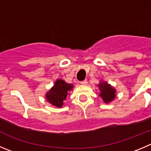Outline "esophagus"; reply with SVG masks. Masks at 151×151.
Returning a JSON list of instances; mask_svg holds the SVG:
<instances>
[{
    "label": "esophagus",
    "instance_id": "obj_1",
    "mask_svg": "<svg viewBox=\"0 0 151 151\" xmlns=\"http://www.w3.org/2000/svg\"><path fill=\"white\" fill-rule=\"evenodd\" d=\"M87 83H88V82H87L86 80H83V81H81V82H80V84H82V85H86Z\"/></svg>",
    "mask_w": 151,
    "mask_h": 151
}]
</instances>
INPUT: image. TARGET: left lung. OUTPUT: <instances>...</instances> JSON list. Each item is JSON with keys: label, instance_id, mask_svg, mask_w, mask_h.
Returning a JSON list of instances; mask_svg holds the SVG:
<instances>
[{"label": "left lung", "instance_id": "8db88e82", "mask_svg": "<svg viewBox=\"0 0 151 151\" xmlns=\"http://www.w3.org/2000/svg\"><path fill=\"white\" fill-rule=\"evenodd\" d=\"M99 88V96L103 99L105 104H109L114 101L116 97V89L107 82L101 80L99 84L97 85Z\"/></svg>", "mask_w": 151, "mask_h": 151}]
</instances>
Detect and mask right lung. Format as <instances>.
I'll return each mask as SVG.
<instances>
[{
  "label": "right lung",
  "instance_id": "right-lung-1",
  "mask_svg": "<svg viewBox=\"0 0 151 151\" xmlns=\"http://www.w3.org/2000/svg\"><path fill=\"white\" fill-rule=\"evenodd\" d=\"M73 84L68 83L61 79H57L51 88L45 94L46 100L53 106L62 108L69 95V91L73 89Z\"/></svg>",
  "mask_w": 151,
  "mask_h": 151
}]
</instances>
